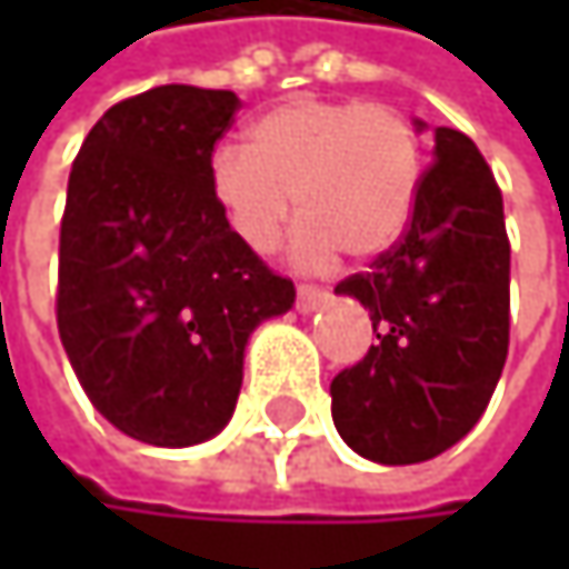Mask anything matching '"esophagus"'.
I'll use <instances>...</instances> for the list:
<instances>
[{
  "mask_svg": "<svg viewBox=\"0 0 569 569\" xmlns=\"http://www.w3.org/2000/svg\"><path fill=\"white\" fill-rule=\"evenodd\" d=\"M326 299H329V292L319 289V286H299L296 289V309L299 312H316Z\"/></svg>",
  "mask_w": 569,
  "mask_h": 569,
  "instance_id": "34e87169",
  "label": "esophagus"
}]
</instances>
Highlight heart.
<instances>
[{"mask_svg": "<svg viewBox=\"0 0 569 569\" xmlns=\"http://www.w3.org/2000/svg\"><path fill=\"white\" fill-rule=\"evenodd\" d=\"M207 173L230 233L253 253L277 247L296 200L289 253L322 270L339 250L372 260L396 247L415 213L421 148L392 104L296 98L250 124V148L217 144Z\"/></svg>", "mask_w": 569, "mask_h": 569, "instance_id": "heart-1", "label": "heart"}]
</instances>
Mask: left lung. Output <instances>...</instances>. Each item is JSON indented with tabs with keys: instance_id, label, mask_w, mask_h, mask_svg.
<instances>
[{
	"instance_id": "left-lung-1",
	"label": "left lung",
	"mask_w": 569,
	"mask_h": 569,
	"mask_svg": "<svg viewBox=\"0 0 569 569\" xmlns=\"http://www.w3.org/2000/svg\"><path fill=\"white\" fill-rule=\"evenodd\" d=\"M425 131L421 121H415ZM408 230L336 286L369 309L376 346L342 369L332 421L379 465H418L485 415L511 339V243L505 200L475 141L435 128Z\"/></svg>"
}]
</instances>
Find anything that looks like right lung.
Masks as SVG:
<instances>
[{
  "label": "right lung",
  "mask_w": 569,
  "mask_h": 569,
  "mask_svg": "<svg viewBox=\"0 0 569 569\" xmlns=\"http://www.w3.org/2000/svg\"><path fill=\"white\" fill-rule=\"evenodd\" d=\"M237 108L233 91L193 84L124 98L68 173L58 336L91 405L144 445L223 431L250 332L296 299L210 193V154Z\"/></svg>",
  "instance_id": "1"
}]
</instances>
